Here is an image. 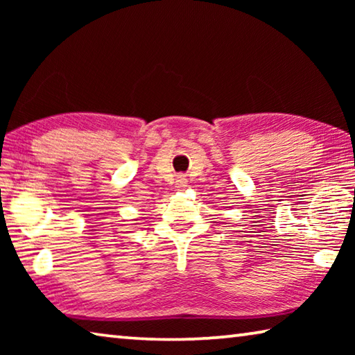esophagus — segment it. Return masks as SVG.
<instances>
[{
	"instance_id": "1",
	"label": "esophagus",
	"mask_w": 355,
	"mask_h": 355,
	"mask_svg": "<svg viewBox=\"0 0 355 355\" xmlns=\"http://www.w3.org/2000/svg\"><path fill=\"white\" fill-rule=\"evenodd\" d=\"M186 184H188V180H186L184 175L177 177V188H184Z\"/></svg>"
}]
</instances>
